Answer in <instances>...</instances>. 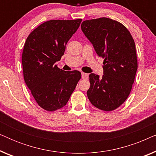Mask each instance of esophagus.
I'll return each mask as SVG.
<instances>
[{"instance_id":"esophagus-1","label":"esophagus","mask_w":156,"mask_h":156,"mask_svg":"<svg viewBox=\"0 0 156 156\" xmlns=\"http://www.w3.org/2000/svg\"><path fill=\"white\" fill-rule=\"evenodd\" d=\"M82 78L83 79V80H88L89 74H87V73H84V72H82Z\"/></svg>"}]
</instances>
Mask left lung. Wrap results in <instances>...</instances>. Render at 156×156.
<instances>
[{"mask_svg":"<svg viewBox=\"0 0 156 156\" xmlns=\"http://www.w3.org/2000/svg\"><path fill=\"white\" fill-rule=\"evenodd\" d=\"M81 28L104 60V75L89 74L87 97L99 109L119 107L130 94L138 69L134 40L124 25L107 18L84 20Z\"/></svg>","mask_w":156,"mask_h":156,"instance_id":"1","label":"left lung"}]
</instances>
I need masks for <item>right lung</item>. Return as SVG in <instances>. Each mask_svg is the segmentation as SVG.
<instances>
[{
    "label": "right lung",
    "instance_id": "1",
    "mask_svg": "<svg viewBox=\"0 0 156 156\" xmlns=\"http://www.w3.org/2000/svg\"><path fill=\"white\" fill-rule=\"evenodd\" d=\"M81 22L82 19L47 21L36 27L25 42L22 55L25 82L38 105L48 112L67 104L82 77L77 70L64 71L55 65Z\"/></svg>",
    "mask_w": 156,
    "mask_h": 156
}]
</instances>
